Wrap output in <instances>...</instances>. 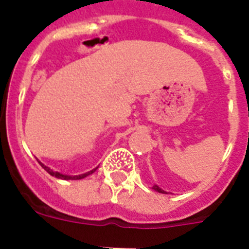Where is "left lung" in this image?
Returning a JSON list of instances; mask_svg holds the SVG:
<instances>
[{"label": "left lung", "instance_id": "left-lung-1", "mask_svg": "<svg viewBox=\"0 0 249 249\" xmlns=\"http://www.w3.org/2000/svg\"><path fill=\"white\" fill-rule=\"evenodd\" d=\"M153 190L157 191V192H160V193H166L163 190H160V188L158 186H153Z\"/></svg>", "mask_w": 249, "mask_h": 249}]
</instances>
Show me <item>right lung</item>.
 Returning a JSON list of instances; mask_svg holds the SVG:
<instances>
[{
	"instance_id": "obj_1",
	"label": "right lung",
	"mask_w": 249,
	"mask_h": 249,
	"mask_svg": "<svg viewBox=\"0 0 249 249\" xmlns=\"http://www.w3.org/2000/svg\"><path fill=\"white\" fill-rule=\"evenodd\" d=\"M39 164H41V166H42V168L45 169V171H47V172L50 173L51 176H53V177H56V178H61V179H82V178H85V177H87V176L92 175V173H93L94 171L97 169V168H94V169H92V171H89V172L83 173V175H80V176H66V175H62V173H59V172H54V171H52L51 168H48L47 166L42 164L41 162H39Z\"/></svg>"
}]
</instances>
